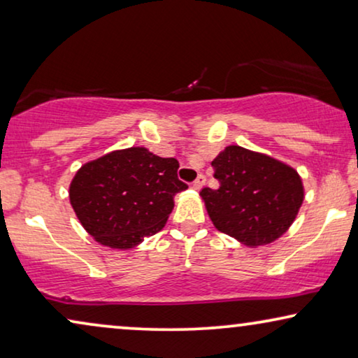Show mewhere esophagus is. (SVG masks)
I'll use <instances>...</instances> for the list:
<instances>
[{
	"mask_svg": "<svg viewBox=\"0 0 358 358\" xmlns=\"http://www.w3.org/2000/svg\"><path fill=\"white\" fill-rule=\"evenodd\" d=\"M203 184H205V176H203V174H199V178L194 180V189H195V190L202 189Z\"/></svg>",
	"mask_w": 358,
	"mask_h": 358,
	"instance_id": "1",
	"label": "esophagus"
}]
</instances>
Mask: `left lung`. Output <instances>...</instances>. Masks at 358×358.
<instances>
[{"label":"left lung","instance_id":"obj_1","mask_svg":"<svg viewBox=\"0 0 358 358\" xmlns=\"http://www.w3.org/2000/svg\"><path fill=\"white\" fill-rule=\"evenodd\" d=\"M218 189L200 190L215 228L246 246L275 241L296 218L305 190L290 166L241 148L227 146L212 161Z\"/></svg>","mask_w":358,"mask_h":358}]
</instances>
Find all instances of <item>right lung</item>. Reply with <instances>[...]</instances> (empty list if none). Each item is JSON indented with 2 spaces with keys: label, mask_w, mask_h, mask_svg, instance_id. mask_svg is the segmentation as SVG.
Masks as SVG:
<instances>
[{
  "label": "right lung",
  "mask_w": 358,
  "mask_h": 358,
  "mask_svg": "<svg viewBox=\"0 0 358 358\" xmlns=\"http://www.w3.org/2000/svg\"><path fill=\"white\" fill-rule=\"evenodd\" d=\"M179 161L146 148L112 151L90 161L70 185L78 220L97 243L130 249L163 229L174 195L187 189L178 178Z\"/></svg>",
  "instance_id": "right-lung-1"
}]
</instances>
